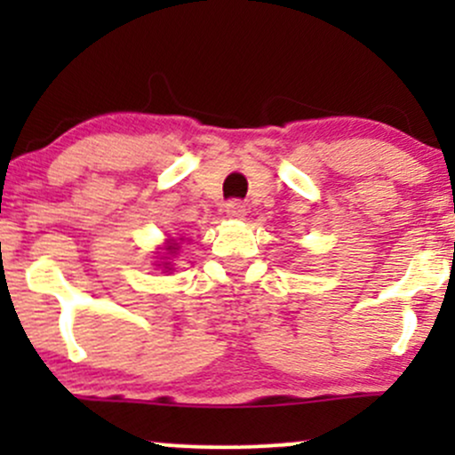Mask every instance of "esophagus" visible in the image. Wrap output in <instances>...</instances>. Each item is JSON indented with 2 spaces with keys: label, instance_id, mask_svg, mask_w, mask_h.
Segmentation results:
<instances>
[{
  "label": "esophagus",
  "instance_id": "1",
  "mask_svg": "<svg viewBox=\"0 0 455 455\" xmlns=\"http://www.w3.org/2000/svg\"><path fill=\"white\" fill-rule=\"evenodd\" d=\"M227 216L233 218V220H242V218L245 216V205L242 201H228L227 203Z\"/></svg>",
  "mask_w": 455,
  "mask_h": 455
}]
</instances>
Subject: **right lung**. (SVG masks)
<instances>
[{"label": "right lung", "instance_id": "obj_1", "mask_svg": "<svg viewBox=\"0 0 455 455\" xmlns=\"http://www.w3.org/2000/svg\"><path fill=\"white\" fill-rule=\"evenodd\" d=\"M164 250H166V252H169V254H171V257H173V254L177 252V250H180V245H177L175 242H171L169 245H166V248H164ZM164 265H169V263H164Z\"/></svg>", "mask_w": 455, "mask_h": 455}]
</instances>
